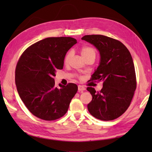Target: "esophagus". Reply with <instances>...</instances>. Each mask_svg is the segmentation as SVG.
Here are the masks:
<instances>
[{
  "mask_svg": "<svg viewBox=\"0 0 152 152\" xmlns=\"http://www.w3.org/2000/svg\"><path fill=\"white\" fill-rule=\"evenodd\" d=\"M78 88L79 91H84V90H86L85 87L83 86H81V85H79L78 87Z\"/></svg>",
  "mask_w": 152,
  "mask_h": 152,
  "instance_id": "obj_1",
  "label": "esophagus"
}]
</instances>
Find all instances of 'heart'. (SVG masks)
Listing matches in <instances>:
<instances>
[{
    "label": "heart",
    "mask_w": 152,
    "mask_h": 152,
    "mask_svg": "<svg viewBox=\"0 0 152 152\" xmlns=\"http://www.w3.org/2000/svg\"><path fill=\"white\" fill-rule=\"evenodd\" d=\"M80 53H81L83 58L84 59H87V58L90 57H95L96 56V51L91 46H85L81 48V50H80ZM72 51H69V52H67L66 54L65 57H64V61L65 63H68L69 62L70 59L72 56ZM78 78L82 79V77L80 76H78Z\"/></svg>",
    "instance_id": "obj_1"
}]
</instances>
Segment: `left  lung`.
Segmentation results:
<instances>
[{"label": "left lung", "instance_id": "8db88e82", "mask_svg": "<svg viewBox=\"0 0 152 152\" xmlns=\"http://www.w3.org/2000/svg\"><path fill=\"white\" fill-rule=\"evenodd\" d=\"M82 40L94 45L101 55V62L91 80L102 81L103 88L101 91L87 88L93 97L88 104V111L96 119L113 120L127 110L137 88L131 55L120 41L104 35H86Z\"/></svg>", "mask_w": 152, "mask_h": 152}]
</instances>
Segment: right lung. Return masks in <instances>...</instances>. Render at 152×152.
Returning <instances> with one entry per match:
<instances>
[{"label":"right lung","instance_id":"obj_1","mask_svg":"<svg viewBox=\"0 0 152 152\" xmlns=\"http://www.w3.org/2000/svg\"><path fill=\"white\" fill-rule=\"evenodd\" d=\"M76 43L71 37L46 38L32 44L19 57L15 85L22 101L36 117L53 121L66 113L78 86L69 83L56 88L53 77L57 69H63L66 52Z\"/></svg>","mask_w":152,"mask_h":152}]
</instances>
